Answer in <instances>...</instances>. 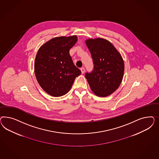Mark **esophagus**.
I'll return each instance as SVG.
<instances>
[{
    "label": "esophagus",
    "mask_w": 159,
    "mask_h": 159,
    "mask_svg": "<svg viewBox=\"0 0 159 159\" xmlns=\"http://www.w3.org/2000/svg\"><path fill=\"white\" fill-rule=\"evenodd\" d=\"M80 70H81L82 73H84V72H85V69H84V67H81V68H80Z\"/></svg>",
    "instance_id": "1"
}]
</instances>
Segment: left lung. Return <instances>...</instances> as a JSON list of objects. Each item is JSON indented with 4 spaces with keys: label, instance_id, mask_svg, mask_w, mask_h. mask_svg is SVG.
Returning a JSON list of instances; mask_svg holds the SVG:
<instances>
[{
    "label": "left lung",
    "instance_id": "left-lung-1",
    "mask_svg": "<svg viewBox=\"0 0 159 159\" xmlns=\"http://www.w3.org/2000/svg\"><path fill=\"white\" fill-rule=\"evenodd\" d=\"M94 64L91 72L85 77L93 92L99 97H106L119 87L124 72V62L120 53L104 39H89L86 41Z\"/></svg>",
    "mask_w": 159,
    "mask_h": 159
}]
</instances>
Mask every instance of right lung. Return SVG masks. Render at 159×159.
<instances>
[{"label": "right lung", "mask_w": 159, "mask_h": 159, "mask_svg": "<svg viewBox=\"0 0 159 159\" xmlns=\"http://www.w3.org/2000/svg\"><path fill=\"white\" fill-rule=\"evenodd\" d=\"M77 41L76 35L53 38L41 46L37 53L35 76L40 86L52 96L66 94L75 78L81 74L69 54Z\"/></svg>", "instance_id": "obj_1"}]
</instances>
